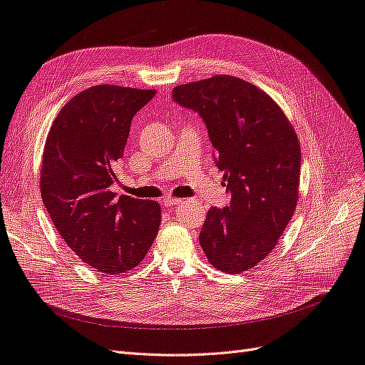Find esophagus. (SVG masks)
<instances>
[{
    "mask_svg": "<svg viewBox=\"0 0 365 365\" xmlns=\"http://www.w3.org/2000/svg\"><path fill=\"white\" fill-rule=\"evenodd\" d=\"M182 202V200H178V197H165V200L163 201V204H164V207H175V205H178V204H181Z\"/></svg>",
    "mask_w": 365,
    "mask_h": 365,
    "instance_id": "1",
    "label": "esophagus"
}]
</instances>
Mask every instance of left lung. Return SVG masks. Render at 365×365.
I'll return each mask as SVG.
<instances>
[{
    "instance_id": "1",
    "label": "left lung",
    "mask_w": 365,
    "mask_h": 365,
    "mask_svg": "<svg viewBox=\"0 0 365 365\" xmlns=\"http://www.w3.org/2000/svg\"><path fill=\"white\" fill-rule=\"evenodd\" d=\"M173 101L200 114L231 196L208 210L200 244L215 268L240 274L277 245L294 215L302 152L280 106L256 85L220 74L178 85Z\"/></svg>"
}]
</instances>
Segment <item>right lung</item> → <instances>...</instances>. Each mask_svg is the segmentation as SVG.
I'll return each mask as SVG.
<instances>
[{
    "instance_id": "1",
    "label": "right lung",
    "mask_w": 365,
    "mask_h": 365,
    "mask_svg": "<svg viewBox=\"0 0 365 365\" xmlns=\"http://www.w3.org/2000/svg\"><path fill=\"white\" fill-rule=\"evenodd\" d=\"M155 93L88 88L61 109L43 148L41 196L54 227L82 262L108 275L135 268L160 228L158 202L111 192L132 117Z\"/></svg>"
}]
</instances>
